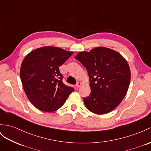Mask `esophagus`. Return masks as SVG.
I'll return each mask as SVG.
<instances>
[{"mask_svg":"<svg viewBox=\"0 0 151 151\" xmlns=\"http://www.w3.org/2000/svg\"><path fill=\"white\" fill-rule=\"evenodd\" d=\"M81 86H82V83L81 82H77L76 83V86L77 87H80Z\"/></svg>","mask_w":151,"mask_h":151,"instance_id":"esophagus-1","label":"esophagus"}]
</instances>
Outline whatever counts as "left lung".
Segmentation results:
<instances>
[{"label": "left lung", "instance_id": "left-lung-1", "mask_svg": "<svg viewBox=\"0 0 151 151\" xmlns=\"http://www.w3.org/2000/svg\"><path fill=\"white\" fill-rule=\"evenodd\" d=\"M86 68L91 92L83 98L87 109L96 114H105L117 107L125 97L129 86V65L121 54L105 47L75 57Z\"/></svg>", "mask_w": 151, "mask_h": 151}]
</instances>
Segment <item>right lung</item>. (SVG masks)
<instances>
[{
  "label": "right lung",
  "instance_id": "right-lung-1",
  "mask_svg": "<svg viewBox=\"0 0 151 151\" xmlns=\"http://www.w3.org/2000/svg\"><path fill=\"white\" fill-rule=\"evenodd\" d=\"M73 52L45 46L33 50L22 62L20 78L25 94L32 105L45 112H52L63 106L75 90L63 82L59 71Z\"/></svg>",
  "mask_w": 151,
  "mask_h": 151
}]
</instances>
